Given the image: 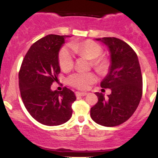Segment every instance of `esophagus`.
I'll use <instances>...</instances> for the list:
<instances>
[{
	"mask_svg": "<svg viewBox=\"0 0 158 158\" xmlns=\"http://www.w3.org/2000/svg\"><path fill=\"white\" fill-rule=\"evenodd\" d=\"M77 97H85L87 95L86 92H76Z\"/></svg>",
	"mask_w": 158,
	"mask_h": 158,
	"instance_id": "esophagus-1",
	"label": "esophagus"
}]
</instances>
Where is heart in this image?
Returning a JSON list of instances; mask_svg holds the SVG:
<instances>
[{"mask_svg":"<svg viewBox=\"0 0 158 158\" xmlns=\"http://www.w3.org/2000/svg\"><path fill=\"white\" fill-rule=\"evenodd\" d=\"M70 47L64 46L59 53V62L61 68L69 70L73 67L74 52L80 56H85L92 59L94 68L98 70L106 68L107 62L102 58H99L102 53V47L90 40L80 43H72ZM97 80V77L93 73L77 72L68 78V81L73 87L81 90L88 89L90 84Z\"/></svg>","mask_w":158,"mask_h":158,"instance_id":"obj_1","label":"heart"}]
</instances>
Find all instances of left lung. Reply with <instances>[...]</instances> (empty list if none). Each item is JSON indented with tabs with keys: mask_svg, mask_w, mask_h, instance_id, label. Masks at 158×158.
I'll return each mask as SVG.
<instances>
[{
	"mask_svg": "<svg viewBox=\"0 0 158 158\" xmlns=\"http://www.w3.org/2000/svg\"><path fill=\"white\" fill-rule=\"evenodd\" d=\"M108 47L109 72L100 86L111 94L105 98L97 92L98 102L90 108V117L103 126H117L128 120L138 107L143 94V77L136 52L127 43L114 37L96 39Z\"/></svg>",
	"mask_w": 158,
	"mask_h": 158,
	"instance_id": "left-lung-1",
	"label": "left lung"
}]
</instances>
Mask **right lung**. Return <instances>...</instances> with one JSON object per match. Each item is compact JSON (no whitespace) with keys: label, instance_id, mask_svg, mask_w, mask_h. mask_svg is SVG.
I'll return each instance as SVG.
<instances>
[{"label":"right lung","instance_id":"add662e5","mask_svg":"<svg viewBox=\"0 0 158 158\" xmlns=\"http://www.w3.org/2000/svg\"><path fill=\"white\" fill-rule=\"evenodd\" d=\"M69 35H48L30 47L23 58L19 74V88L25 108L35 120L59 126L70 119L73 91L63 88L52 90V82L60 73L59 52Z\"/></svg>","mask_w":158,"mask_h":158}]
</instances>
